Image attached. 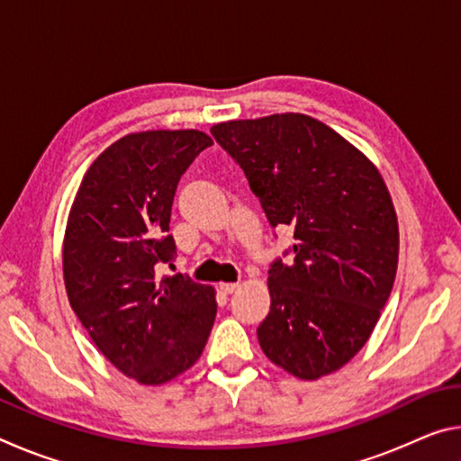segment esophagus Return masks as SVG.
Returning a JSON list of instances; mask_svg holds the SVG:
<instances>
[{
    "label": "esophagus",
    "instance_id": "1",
    "mask_svg": "<svg viewBox=\"0 0 461 461\" xmlns=\"http://www.w3.org/2000/svg\"><path fill=\"white\" fill-rule=\"evenodd\" d=\"M238 286H240L238 283H221V285H220L221 291H223V293H228V294H230V293H233V291H236Z\"/></svg>",
    "mask_w": 461,
    "mask_h": 461
}]
</instances>
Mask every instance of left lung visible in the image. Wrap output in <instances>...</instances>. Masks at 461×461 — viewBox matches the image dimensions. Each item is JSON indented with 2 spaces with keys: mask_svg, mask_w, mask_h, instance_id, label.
I'll list each match as a JSON object with an SVG mask.
<instances>
[{
  "mask_svg": "<svg viewBox=\"0 0 461 461\" xmlns=\"http://www.w3.org/2000/svg\"><path fill=\"white\" fill-rule=\"evenodd\" d=\"M272 228L294 230V260L268 270L262 352L301 380L346 366L376 327L399 264V221L376 165L305 113L215 123Z\"/></svg>",
  "mask_w": 461,
  "mask_h": 461,
  "instance_id": "1",
  "label": "left lung"
}]
</instances>
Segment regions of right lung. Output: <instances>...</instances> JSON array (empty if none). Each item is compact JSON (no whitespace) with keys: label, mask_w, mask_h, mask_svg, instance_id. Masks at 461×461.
Here are the masks:
<instances>
[{"label":"right lung","mask_w":461,"mask_h":461,"mask_svg":"<svg viewBox=\"0 0 461 461\" xmlns=\"http://www.w3.org/2000/svg\"><path fill=\"white\" fill-rule=\"evenodd\" d=\"M213 140L199 130H148L107 146L85 173L62 241L68 303L109 362L158 386L199 360L215 321V288L160 278L173 260L170 209L181 175Z\"/></svg>","instance_id":"obj_1"}]
</instances>
